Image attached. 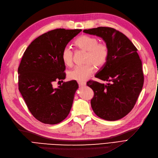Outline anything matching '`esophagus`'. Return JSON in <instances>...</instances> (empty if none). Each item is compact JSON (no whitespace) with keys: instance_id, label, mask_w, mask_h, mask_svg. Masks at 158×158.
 <instances>
[{"instance_id":"esophagus-1","label":"esophagus","mask_w":158,"mask_h":158,"mask_svg":"<svg viewBox=\"0 0 158 158\" xmlns=\"http://www.w3.org/2000/svg\"><path fill=\"white\" fill-rule=\"evenodd\" d=\"M78 83L79 86H80V87H83V86L86 85V82H85V81H78Z\"/></svg>"}]
</instances>
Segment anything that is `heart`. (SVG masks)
<instances>
[{"label": "heart", "mask_w": 158, "mask_h": 158, "mask_svg": "<svg viewBox=\"0 0 158 158\" xmlns=\"http://www.w3.org/2000/svg\"><path fill=\"white\" fill-rule=\"evenodd\" d=\"M75 45L81 50L87 52L85 62L81 66H77L68 73V78L78 81L87 80L94 73L95 67L103 66L106 64L108 56L109 49L104 43H99V40L93 36L83 35L75 41ZM62 59L65 65L71 66L73 64V52L69 46H66L62 52Z\"/></svg>", "instance_id": "obj_1"}]
</instances>
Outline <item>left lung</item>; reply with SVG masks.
I'll return each mask as SVG.
<instances>
[{"mask_svg":"<svg viewBox=\"0 0 158 158\" xmlns=\"http://www.w3.org/2000/svg\"><path fill=\"white\" fill-rule=\"evenodd\" d=\"M83 32L100 37L109 49L106 64L95 77L110 83H87L94 92L92 108L103 119L122 118L133 108L143 85L142 60L137 49L124 34L113 28L99 27Z\"/></svg>","mask_w":158,"mask_h":158,"instance_id":"1","label":"left lung"}]
</instances>
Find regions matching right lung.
Returning <instances> with one entry per match:
<instances>
[{
	"label": "right lung",
	"instance_id": "add662e5",
	"mask_svg": "<svg viewBox=\"0 0 158 158\" xmlns=\"http://www.w3.org/2000/svg\"><path fill=\"white\" fill-rule=\"evenodd\" d=\"M81 29H57L44 33L28 46L18 69V89L32 115L39 121L56 124L67 117L78 88L77 81H55L66 78L62 52Z\"/></svg>",
	"mask_w": 158,
	"mask_h": 158
}]
</instances>
